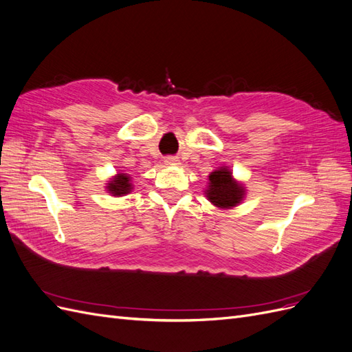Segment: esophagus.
Returning a JSON list of instances; mask_svg holds the SVG:
<instances>
[{
    "label": "esophagus",
    "mask_w": 352,
    "mask_h": 352,
    "mask_svg": "<svg viewBox=\"0 0 352 352\" xmlns=\"http://www.w3.org/2000/svg\"><path fill=\"white\" fill-rule=\"evenodd\" d=\"M164 164L166 166H177L179 164V160L176 157H166L164 158Z\"/></svg>",
    "instance_id": "34e87169"
}]
</instances>
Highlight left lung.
<instances>
[{"mask_svg":"<svg viewBox=\"0 0 352 352\" xmlns=\"http://www.w3.org/2000/svg\"><path fill=\"white\" fill-rule=\"evenodd\" d=\"M204 194L214 207L230 210L241 204L247 195V189L233 177L228 166H221L208 175V186Z\"/></svg>","mask_w":352,"mask_h":352,"instance_id":"left-lung-1","label":"left lung"}]
</instances>
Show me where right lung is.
Here are the masks:
<instances>
[{"label":"right lung","mask_w":352,"mask_h":352,"mask_svg":"<svg viewBox=\"0 0 352 352\" xmlns=\"http://www.w3.org/2000/svg\"><path fill=\"white\" fill-rule=\"evenodd\" d=\"M105 189H107V192L113 197H123V195L131 194L133 189L132 177H131V175L119 172L109 180V184H107V186H105Z\"/></svg>","instance_id":"right-lung-1"}]
</instances>
